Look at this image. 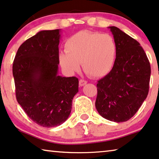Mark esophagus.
Masks as SVG:
<instances>
[{"label": "esophagus", "mask_w": 159, "mask_h": 159, "mask_svg": "<svg viewBox=\"0 0 159 159\" xmlns=\"http://www.w3.org/2000/svg\"><path fill=\"white\" fill-rule=\"evenodd\" d=\"M87 84V81L86 80H84V79H80L79 80V85L80 86H84V85H86Z\"/></svg>", "instance_id": "esophagus-1"}]
</instances>
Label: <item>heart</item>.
Instances as JSON below:
<instances>
[{"label":"heart","instance_id":"heart-1","mask_svg":"<svg viewBox=\"0 0 159 159\" xmlns=\"http://www.w3.org/2000/svg\"><path fill=\"white\" fill-rule=\"evenodd\" d=\"M66 52L59 53L61 66L68 73L83 69L92 77L100 78L108 74L115 65L117 46L108 34L81 31L70 37L66 42Z\"/></svg>","mask_w":159,"mask_h":159}]
</instances>
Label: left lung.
I'll return each instance as SVG.
<instances>
[{
    "instance_id": "1",
    "label": "left lung",
    "mask_w": 159,
    "mask_h": 159,
    "mask_svg": "<svg viewBox=\"0 0 159 159\" xmlns=\"http://www.w3.org/2000/svg\"><path fill=\"white\" fill-rule=\"evenodd\" d=\"M117 46L115 65L97 84L96 108L114 122L127 121L136 114L148 93L151 66L140 43L121 30L110 26Z\"/></svg>"
}]
</instances>
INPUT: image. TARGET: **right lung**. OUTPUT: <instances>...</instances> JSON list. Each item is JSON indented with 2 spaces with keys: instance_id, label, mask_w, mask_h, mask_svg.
I'll return each mask as SVG.
<instances>
[{
  "instance_id": "obj_1",
  "label": "right lung",
  "mask_w": 159,
  "mask_h": 159,
  "mask_svg": "<svg viewBox=\"0 0 159 159\" xmlns=\"http://www.w3.org/2000/svg\"><path fill=\"white\" fill-rule=\"evenodd\" d=\"M60 30H41L19 47L13 63L18 103L30 119L51 128L65 122L79 92L76 77L58 75Z\"/></svg>"
}]
</instances>
